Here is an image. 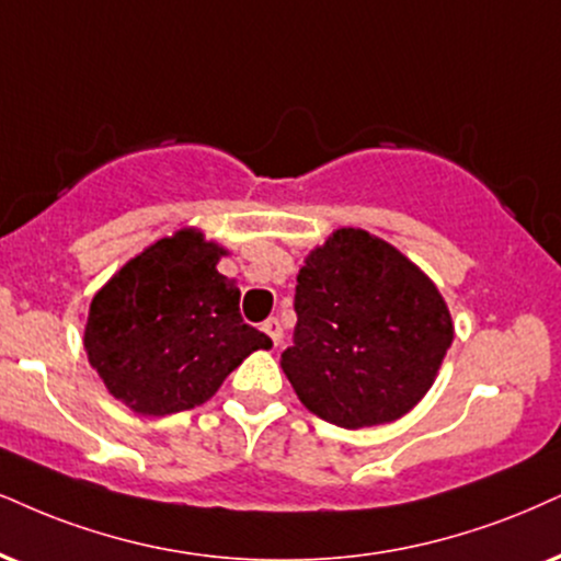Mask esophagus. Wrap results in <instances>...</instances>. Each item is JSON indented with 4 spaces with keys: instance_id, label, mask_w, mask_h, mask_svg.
<instances>
[{
    "instance_id": "1",
    "label": "esophagus",
    "mask_w": 561,
    "mask_h": 561,
    "mask_svg": "<svg viewBox=\"0 0 561 561\" xmlns=\"http://www.w3.org/2000/svg\"><path fill=\"white\" fill-rule=\"evenodd\" d=\"M262 330H265V333L270 335V341H273V345H280L283 328H280V322L275 320V317H267V320L262 322Z\"/></svg>"
}]
</instances>
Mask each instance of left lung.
Instances as JSON below:
<instances>
[{
	"label": "left lung",
	"instance_id": "1",
	"mask_svg": "<svg viewBox=\"0 0 561 561\" xmlns=\"http://www.w3.org/2000/svg\"><path fill=\"white\" fill-rule=\"evenodd\" d=\"M294 309L283 371L314 416L343 428L411 411L434 385L455 335L437 286L362 228H337L309 252Z\"/></svg>",
	"mask_w": 561,
	"mask_h": 561
}]
</instances>
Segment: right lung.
<instances>
[{
	"mask_svg": "<svg viewBox=\"0 0 561 561\" xmlns=\"http://www.w3.org/2000/svg\"><path fill=\"white\" fill-rule=\"evenodd\" d=\"M226 249L182 228L142 249L90 301L88 362L116 400L145 416L190 411L273 341L241 320Z\"/></svg>",
	"mask_w": 561,
	"mask_h": 561,
	"instance_id": "1",
	"label": "right lung"
}]
</instances>
